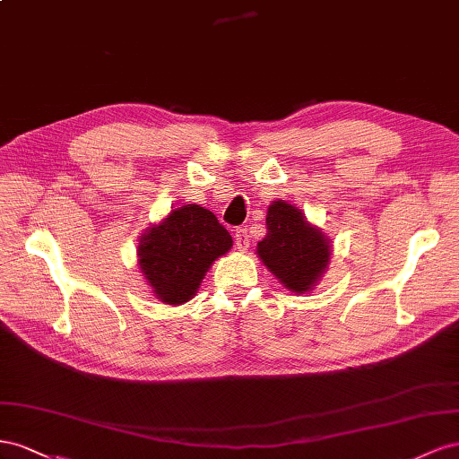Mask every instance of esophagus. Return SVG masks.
Returning <instances> with one entry per match:
<instances>
[{
  "label": "esophagus",
  "instance_id": "obj_1",
  "mask_svg": "<svg viewBox=\"0 0 459 459\" xmlns=\"http://www.w3.org/2000/svg\"><path fill=\"white\" fill-rule=\"evenodd\" d=\"M234 244H237L240 252H246L250 247V234H247L246 229H237V232H234Z\"/></svg>",
  "mask_w": 459,
  "mask_h": 459
}]
</instances>
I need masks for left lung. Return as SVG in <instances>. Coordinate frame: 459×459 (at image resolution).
<instances>
[{"label": "left lung", "mask_w": 459, "mask_h": 459, "mask_svg": "<svg viewBox=\"0 0 459 459\" xmlns=\"http://www.w3.org/2000/svg\"><path fill=\"white\" fill-rule=\"evenodd\" d=\"M265 225L267 237L257 244L259 259L288 290L309 292L329 267L331 240L284 200L269 205Z\"/></svg>", "instance_id": "8db88e82"}]
</instances>
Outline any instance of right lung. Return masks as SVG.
Masks as SVG:
<instances>
[{"mask_svg":"<svg viewBox=\"0 0 459 459\" xmlns=\"http://www.w3.org/2000/svg\"><path fill=\"white\" fill-rule=\"evenodd\" d=\"M230 247L232 237L217 217L188 204L142 234L138 265L157 299L178 306L195 296L213 261Z\"/></svg>","mask_w":459,"mask_h":459,"instance_id":"1","label":"right lung"}]
</instances>
